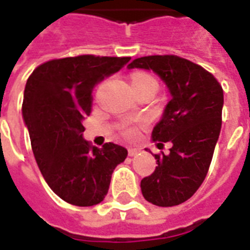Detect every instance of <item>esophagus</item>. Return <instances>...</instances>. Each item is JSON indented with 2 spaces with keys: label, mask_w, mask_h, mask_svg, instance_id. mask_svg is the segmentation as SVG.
<instances>
[{
  "label": "esophagus",
  "mask_w": 250,
  "mask_h": 250,
  "mask_svg": "<svg viewBox=\"0 0 250 250\" xmlns=\"http://www.w3.org/2000/svg\"><path fill=\"white\" fill-rule=\"evenodd\" d=\"M138 152H139L138 148H128V156H136Z\"/></svg>",
  "instance_id": "esophagus-1"
}]
</instances>
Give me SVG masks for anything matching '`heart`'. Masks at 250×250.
<instances>
[{"label": "heart", "mask_w": 250, "mask_h": 250, "mask_svg": "<svg viewBox=\"0 0 250 250\" xmlns=\"http://www.w3.org/2000/svg\"><path fill=\"white\" fill-rule=\"evenodd\" d=\"M131 84H132V87H144V86H156V87H158L156 81H155L149 74L146 73L135 74L134 77H132V79H131ZM132 134H134V131H128V135Z\"/></svg>", "instance_id": "b5f03b06"}]
</instances>
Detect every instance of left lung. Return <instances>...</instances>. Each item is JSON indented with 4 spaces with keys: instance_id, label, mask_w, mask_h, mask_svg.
I'll use <instances>...</instances> for the list:
<instances>
[{
    "instance_id": "8db88e82",
    "label": "left lung",
    "mask_w": 250,
    "mask_h": 250,
    "mask_svg": "<svg viewBox=\"0 0 250 250\" xmlns=\"http://www.w3.org/2000/svg\"><path fill=\"white\" fill-rule=\"evenodd\" d=\"M127 67L153 71L169 94L151 139L169 142L172 147L168 155H155L158 166L140 183L142 193L158 207L182 204L199 189L209 169L221 130L223 88L201 66L175 55L142 57Z\"/></svg>"
}]
</instances>
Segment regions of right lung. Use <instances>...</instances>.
Listing matches in <instances>:
<instances>
[{
    "label": "right lung",
    "instance_id": "1",
    "mask_svg": "<svg viewBox=\"0 0 250 250\" xmlns=\"http://www.w3.org/2000/svg\"><path fill=\"white\" fill-rule=\"evenodd\" d=\"M130 57L79 55L41 64L27 79L22 118L42 176L62 200L78 207L103 201L111 175L127 149L114 143L91 147L83 120L91 112V91L125 67Z\"/></svg>",
    "mask_w": 250,
    "mask_h": 250
}]
</instances>
